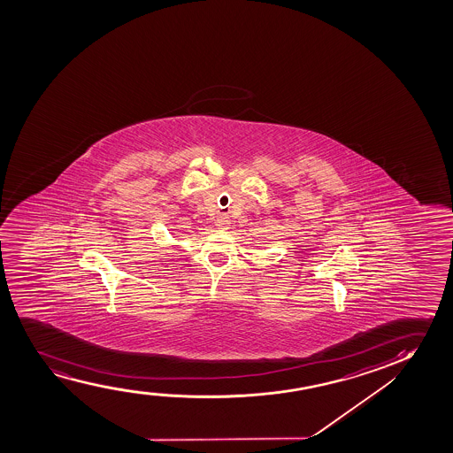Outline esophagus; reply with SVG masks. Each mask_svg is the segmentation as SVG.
Returning a JSON list of instances; mask_svg holds the SVG:
<instances>
[{
  "label": "esophagus",
  "instance_id": "1",
  "mask_svg": "<svg viewBox=\"0 0 453 453\" xmlns=\"http://www.w3.org/2000/svg\"><path fill=\"white\" fill-rule=\"evenodd\" d=\"M230 221L227 219V218H218L217 219V227L219 230H227L229 229Z\"/></svg>",
  "mask_w": 453,
  "mask_h": 453
}]
</instances>
